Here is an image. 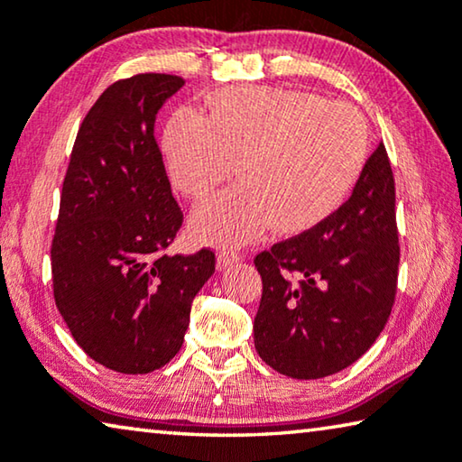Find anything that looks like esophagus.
Segmentation results:
<instances>
[{
    "mask_svg": "<svg viewBox=\"0 0 462 462\" xmlns=\"http://www.w3.org/2000/svg\"><path fill=\"white\" fill-rule=\"evenodd\" d=\"M238 261H240V254L234 253V251H226V248H224V251L217 253V269L219 271L236 265Z\"/></svg>",
    "mask_w": 462,
    "mask_h": 462,
    "instance_id": "esophagus-1",
    "label": "esophagus"
}]
</instances>
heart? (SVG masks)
<instances>
[{"label":"heart","instance_id":"1","mask_svg":"<svg viewBox=\"0 0 462 462\" xmlns=\"http://www.w3.org/2000/svg\"><path fill=\"white\" fill-rule=\"evenodd\" d=\"M168 177L203 199L228 180L240 185L193 211L197 236L243 245L271 226L314 228L346 201L368 153L364 116L346 102L291 88L236 86L209 98V116L179 108L162 135Z\"/></svg>","mask_w":462,"mask_h":462}]
</instances>
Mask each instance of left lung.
Masks as SVG:
<instances>
[{
    "mask_svg": "<svg viewBox=\"0 0 462 462\" xmlns=\"http://www.w3.org/2000/svg\"><path fill=\"white\" fill-rule=\"evenodd\" d=\"M254 267L263 296L253 333L263 362L314 380L360 360L383 333L397 291L394 179L384 145L365 160L339 209L257 254Z\"/></svg>",
    "mask_w": 462,
    "mask_h": 462,
    "instance_id": "obj_1",
    "label": "left lung"
}]
</instances>
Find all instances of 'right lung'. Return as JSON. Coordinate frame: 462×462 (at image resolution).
<instances>
[{
	"label": "right lung",
	"instance_id": "right-lung-1",
	"mask_svg": "<svg viewBox=\"0 0 462 462\" xmlns=\"http://www.w3.org/2000/svg\"><path fill=\"white\" fill-rule=\"evenodd\" d=\"M185 86L142 73L108 86L88 111L63 180L51 269L57 309L94 362L148 374L179 354L193 298L216 254H166L182 211L153 123Z\"/></svg>",
	"mask_w": 462,
	"mask_h": 462
}]
</instances>
